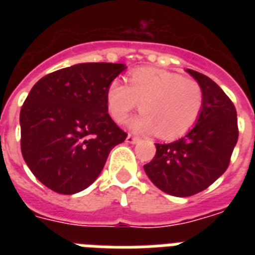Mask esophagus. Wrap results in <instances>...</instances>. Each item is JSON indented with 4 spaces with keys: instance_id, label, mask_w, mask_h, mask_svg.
Listing matches in <instances>:
<instances>
[{
    "instance_id": "obj_1",
    "label": "esophagus",
    "mask_w": 255,
    "mask_h": 255,
    "mask_svg": "<svg viewBox=\"0 0 255 255\" xmlns=\"http://www.w3.org/2000/svg\"><path fill=\"white\" fill-rule=\"evenodd\" d=\"M126 141H127L128 144H136V143H137V141H139V137H137V136L131 135V133H128Z\"/></svg>"
}]
</instances>
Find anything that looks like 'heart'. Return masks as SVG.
I'll return each instance as SVG.
<instances>
[{
  "label": "heart",
  "instance_id": "1",
  "mask_svg": "<svg viewBox=\"0 0 255 255\" xmlns=\"http://www.w3.org/2000/svg\"><path fill=\"white\" fill-rule=\"evenodd\" d=\"M107 104L112 119L124 123L133 110L141 115L131 127L143 133L157 132L163 139L184 135L198 120L204 107V92L198 82L159 69H137L128 77V86L111 82Z\"/></svg>",
  "mask_w": 255,
  "mask_h": 255
}]
</instances>
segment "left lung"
<instances>
[{
  "instance_id": "8db88e82",
  "label": "left lung",
  "mask_w": 255,
  "mask_h": 255,
  "mask_svg": "<svg viewBox=\"0 0 255 255\" xmlns=\"http://www.w3.org/2000/svg\"><path fill=\"white\" fill-rule=\"evenodd\" d=\"M186 71L204 92L201 115L184 137L156 144L155 157L144 165L149 180L176 197L202 192L224 174L238 140L237 111L229 96L204 74Z\"/></svg>"
}]
</instances>
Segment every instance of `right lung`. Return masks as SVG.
Listing matches in <instances>:
<instances>
[{
	"mask_svg": "<svg viewBox=\"0 0 255 255\" xmlns=\"http://www.w3.org/2000/svg\"><path fill=\"white\" fill-rule=\"evenodd\" d=\"M126 70L122 63H79L47 74L21 108V151L27 167L49 189L74 194L103 169L127 133L108 115L107 90Z\"/></svg>",
	"mask_w": 255,
	"mask_h": 255,
	"instance_id": "add662e5",
	"label": "right lung"
}]
</instances>
